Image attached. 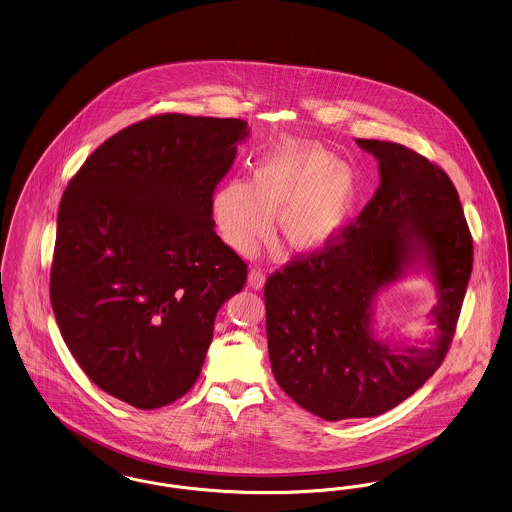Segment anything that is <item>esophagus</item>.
I'll return each mask as SVG.
<instances>
[{"label": "esophagus", "mask_w": 512, "mask_h": 512, "mask_svg": "<svg viewBox=\"0 0 512 512\" xmlns=\"http://www.w3.org/2000/svg\"><path fill=\"white\" fill-rule=\"evenodd\" d=\"M248 285L254 290L264 289V285H266V275H264L260 269H252V271L248 273Z\"/></svg>", "instance_id": "1"}]
</instances>
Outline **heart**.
Listing matches in <instances>:
<instances>
[{
  "label": "heart",
  "mask_w": 512,
  "mask_h": 512,
  "mask_svg": "<svg viewBox=\"0 0 512 512\" xmlns=\"http://www.w3.org/2000/svg\"><path fill=\"white\" fill-rule=\"evenodd\" d=\"M354 170L325 147L287 139L260 156L252 183L231 179L212 199L223 243L250 254L277 216V233L296 252H317L342 233L356 206Z\"/></svg>",
  "instance_id": "b5f03b06"
}]
</instances>
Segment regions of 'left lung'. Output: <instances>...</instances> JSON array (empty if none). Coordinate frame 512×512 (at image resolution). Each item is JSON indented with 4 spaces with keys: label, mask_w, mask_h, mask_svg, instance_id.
<instances>
[{
    "label": "left lung",
    "mask_w": 512,
    "mask_h": 512,
    "mask_svg": "<svg viewBox=\"0 0 512 512\" xmlns=\"http://www.w3.org/2000/svg\"><path fill=\"white\" fill-rule=\"evenodd\" d=\"M377 158L375 197L333 243L267 279L271 371L300 407L325 421L377 417L442 365L472 271V237L455 185L423 155L356 139ZM433 277L435 333L426 347L372 334L377 292L411 268Z\"/></svg>",
    "instance_id": "obj_1"
}]
</instances>
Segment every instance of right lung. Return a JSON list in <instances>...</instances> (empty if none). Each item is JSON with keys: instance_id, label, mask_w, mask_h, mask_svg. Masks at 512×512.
Here are the masks:
<instances>
[{"instance_id": "obj_1", "label": "right lung", "mask_w": 512, "mask_h": 512, "mask_svg": "<svg viewBox=\"0 0 512 512\" xmlns=\"http://www.w3.org/2000/svg\"><path fill=\"white\" fill-rule=\"evenodd\" d=\"M248 134L239 118L158 114L97 147L65 189L51 306L70 354L116 400L156 409L187 394L216 313L245 287L212 197Z\"/></svg>"}]
</instances>
